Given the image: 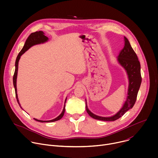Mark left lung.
<instances>
[{"label": "left lung", "mask_w": 158, "mask_h": 158, "mask_svg": "<svg viewBox=\"0 0 158 158\" xmlns=\"http://www.w3.org/2000/svg\"><path fill=\"white\" fill-rule=\"evenodd\" d=\"M124 47L118 56V61L126 70L129 77V84L127 99L123 107L117 114L113 116L108 118L98 116L92 113L88 109L85 101V108L87 112L90 116L94 119L105 121H116L123 116L129 109H131L134 106L135 102H136L138 93L142 81L141 75V65L136 52H134L131 46L129 40L126 37H124Z\"/></svg>", "instance_id": "1"}]
</instances>
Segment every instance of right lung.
<instances>
[{
    "mask_svg": "<svg viewBox=\"0 0 158 158\" xmlns=\"http://www.w3.org/2000/svg\"><path fill=\"white\" fill-rule=\"evenodd\" d=\"M48 40V37H46V35H44V34L42 31H37L35 32L34 33L31 34V35L28 37V38L27 39L24 46L23 47V48L22 49V50L20 51V52L19 53L16 60H15V72H14V74L13 76V84H14V86L15 88V96H16V99L17 101L18 104H19L20 107V104H19V100H18V98H17V87H16V80H17V71H18V64H19V60L20 58V56L23 54L26 51H27L31 47H32L35 44H40V43H43L46 42ZM66 99L65 101V103ZM22 108V107H21ZM65 112V104H64V107L63 109V110L62 112V113L56 118L52 119V120H50V121H41V120H38L36 119H34L35 121L40 122V123H49V122H54V121H58L59 119H60L64 114Z\"/></svg>",
    "mask_w": 158,
    "mask_h": 158,
    "instance_id": "add662e5",
    "label": "right lung"
}]
</instances>
